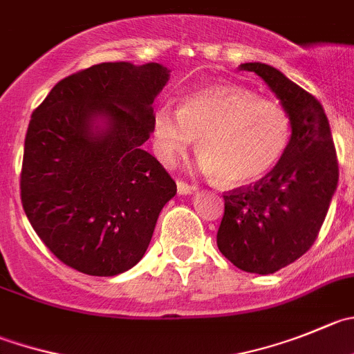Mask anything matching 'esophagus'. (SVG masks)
I'll return each mask as SVG.
<instances>
[{
  "mask_svg": "<svg viewBox=\"0 0 354 354\" xmlns=\"http://www.w3.org/2000/svg\"><path fill=\"white\" fill-rule=\"evenodd\" d=\"M198 187L194 186V184H187L184 183V180H177V191H179V194H191Z\"/></svg>",
  "mask_w": 354,
  "mask_h": 354,
  "instance_id": "obj_1",
  "label": "esophagus"
}]
</instances>
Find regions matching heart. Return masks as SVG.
<instances>
[{
	"label": "heart",
	"instance_id": "b5f03b06",
	"mask_svg": "<svg viewBox=\"0 0 354 354\" xmlns=\"http://www.w3.org/2000/svg\"><path fill=\"white\" fill-rule=\"evenodd\" d=\"M292 129L283 106L231 85L198 90L184 97L179 111L163 106L153 116L161 160L170 163L198 139L205 170L231 187L248 186L271 174L287 154Z\"/></svg>",
	"mask_w": 354,
	"mask_h": 354
}]
</instances>
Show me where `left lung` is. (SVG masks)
Instances as JSON below:
<instances>
[{
	"label": "left lung",
	"mask_w": 354,
	"mask_h": 354,
	"mask_svg": "<svg viewBox=\"0 0 354 354\" xmlns=\"http://www.w3.org/2000/svg\"><path fill=\"white\" fill-rule=\"evenodd\" d=\"M292 118V140L281 163L254 186L224 193L217 247L247 272L271 274L313 247L339 180L330 124L322 104L281 71L247 62Z\"/></svg>",
	"instance_id": "1"
}]
</instances>
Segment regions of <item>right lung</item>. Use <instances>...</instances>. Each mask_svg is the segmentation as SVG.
<instances>
[{
  "label": "right lung",
  "mask_w": 354,
  "mask_h": 354,
  "mask_svg": "<svg viewBox=\"0 0 354 354\" xmlns=\"http://www.w3.org/2000/svg\"><path fill=\"white\" fill-rule=\"evenodd\" d=\"M170 80L161 64L102 62L60 80L29 121L20 200L32 230L69 268L129 271L177 193L144 151L153 102Z\"/></svg>",
  "instance_id": "right-lung-1"
}]
</instances>
